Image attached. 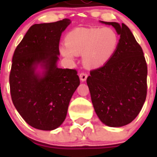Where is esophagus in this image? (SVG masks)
Masks as SVG:
<instances>
[{
  "label": "esophagus",
  "mask_w": 157,
  "mask_h": 157,
  "mask_svg": "<svg viewBox=\"0 0 157 157\" xmlns=\"http://www.w3.org/2000/svg\"><path fill=\"white\" fill-rule=\"evenodd\" d=\"M87 77H88V75H87V73H86V72H82V73H80L79 74L80 80H81L82 82L86 81L87 78Z\"/></svg>",
  "instance_id": "obj_1"
}]
</instances>
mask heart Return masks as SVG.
Here are the masks:
<instances>
[{"label": "heart", "mask_w": 157, "mask_h": 157, "mask_svg": "<svg viewBox=\"0 0 157 157\" xmlns=\"http://www.w3.org/2000/svg\"><path fill=\"white\" fill-rule=\"evenodd\" d=\"M60 52L69 59L82 53L83 61L88 67H98L109 61L117 49L119 35L112 28H76L65 37Z\"/></svg>", "instance_id": "heart-1"}]
</instances>
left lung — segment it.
Here are the masks:
<instances>
[{
  "mask_svg": "<svg viewBox=\"0 0 157 157\" xmlns=\"http://www.w3.org/2000/svg\"><path fill=\"white\" fill-rule=\"evenodd\" d=\"M112 25L120 35L117 49L105 65L90 71L86 82L94 110L105 125L129 124L142 109L147 95V63L142 48L124 23Z\"/></svg>",
  "mask_w": 157,
  "mask_h": 157,
  "instance_id": "left-lung-1",
  "label": "left lung"
}]
</instances>
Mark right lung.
<instances>
[{
  "label": "right lung",
  "instance_id": "1",
  "mask_svg": "<svg viewBox=\"0 0 157 157\" xmlns=\"http://www.w3.org/2000/svg\"><path fill=\"white\" fill-rule=\"evenodd\" d=\"M68 19L34 24L16 47L9 75L12 101L29 125L42 130L57 128L64 121L69 102L79 86L75 69L58 68L59 43ZM41 64L43 76L35 73Z\"/></svg>",
  "mask_w": 157,
  "mask_h": 157
}]
</instances>
